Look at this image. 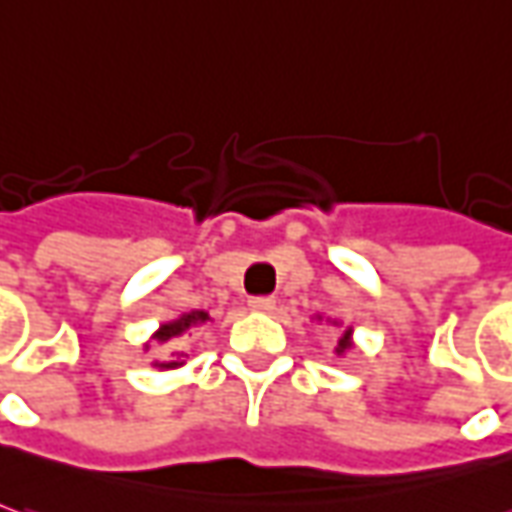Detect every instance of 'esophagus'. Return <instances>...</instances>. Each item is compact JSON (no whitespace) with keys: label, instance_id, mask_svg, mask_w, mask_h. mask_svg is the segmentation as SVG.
<instances>
[{"label":"esophagus","instance_id":"obj_1","mask_svg":"<svg viewBox=\"0 0 512 512\" xmlns=\"http://www.w3.org/2000/svg\"><path fill=\"white\" fill-rule=\"evenodd\" d=\"M274 305H277L274 297H252V300H249V308L257 311V314H271V311H274Z\"/></svg>","mask_w":512,"mask_h":512}]
</instances>
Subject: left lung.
I'll use <instances>...</instances> for the list:
<instances>
[{"label":"left lung","mask_w":512,"mask_h":512,"mask_svg":"<svg viewBox=\"0 0 512 512\" xmlns=\"http://www.w3.org/2000/svg\"><path fill=\"white\" fill-rule=\"evenodd\" d=\"M314 319L316 322H328L330 328H336V336H339V339H336V347H333V353H336V356L339 358L347 356V353L356 347V342H353V325H344L342 328V322H339V319H330V316L325 319L322 314H316Z\"/></svg>","instance_id":"left-lung-1"}]
</instances>
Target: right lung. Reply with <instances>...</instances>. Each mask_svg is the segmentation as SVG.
<instances>
[{
    "mask_svg": "<svg viewBox=\"0 0 512 512\" xmlns=\"http://www.w3.org/2000/svg\"><path fill=\"white\" fill-rule=\"evenodd\" d=\"M210 322V314L207 311H187V314H179L176 319H170V322H162L159 328L151 333V339L145 342V353L151 350V347H165V350H173L170 356L154 358L151 364H154L156 370H176V367H182V336H190L193 330H198L201 325H207Z\"/></svg>",
    "mask_w": 512,
    "mask_h": 512,
    "instance_id": "obj_1",
    "label": "right lung"
}]
</instances>
